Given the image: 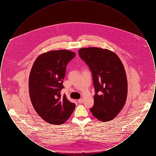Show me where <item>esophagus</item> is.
<instances>
[{
    "mask_svg": "<svg viewBox=\"0 0 156 156\" xmlns=\"http://www.w3.org/2000/svg\"><path fill=\"white\" fill-rule=\"evenodd\" d=\"M78 102L79 104H82V103L83 102V99L81 98V99H78Z\"/></svg>",
    "mask_w": 156,
    "mask_h": 156,
    "instance_id": "1",
    "label": "esophagus"
}]
</instances>
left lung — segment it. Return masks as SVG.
I'll use <instances>...</instances> for the list:
<instances>
[{"label": "left lung", "mask_w": 156, "mask_h": 156, "mask_svg": "<svg viewBox=\"0 0 156 156\" xmlns=\"http://www.w3.org/2000/svg\"><path fill=\"white\" fill-rule=\"evenodd\" d=\"M78 53L93 77L95 95L90 111L98 120L111 121L126 102L127 81L124 66L119 57L108 49L82 48Z\"/></svg>", "instance_id": "8db88e82"}]
</instances>
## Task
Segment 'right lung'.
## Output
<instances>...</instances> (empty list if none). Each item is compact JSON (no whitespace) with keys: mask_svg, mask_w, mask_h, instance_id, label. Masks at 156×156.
Instances as JSON below:
<instances>
[{"mask_svg":"<svg viewBox=\"0 0 156 156\" xmlns=\"http://www.w3.org/2000/svg\"><path fill=\"white\" fill-rule=\"evenodd\" d=\"M75 53L67 50L44 52L35 60L30 71V99L38 115L47 123L59 125L66 122L75 104L61 95L68 62Z\"/></svg>","mask_w":156,"mask_h":156,"instance_id":"add662e5","label":"right lung"}]
</instances>
